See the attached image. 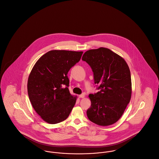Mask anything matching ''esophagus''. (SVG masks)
I'll return each mask as SVG.
<instances>
[{"instance_id":"obj_1","label":"esophagus","mask_w":159,"mask_h":159,"mask_svg":"<svg viewBox=\"0 0 159 159\" xmlns=\"http://www.w3.org/2000/svg\"><path fill=\"white\" fill-rule=\"evenodd\" d=\"M79 97L80 98H84L85 97V95L84 94H81V95L79 96Z\"/></svg>"}]
</instances>
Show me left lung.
Segmentation results:
<instances>
[{
    "instance_id": "left-lung-1",
    "label": "left lung",
    "mask_w": 159,
    "mask_h": 159,
    "mask_svg": "<svg viewBox=\"0 0 159 159\" xmlns=\"http://www.w3.org/2000/svg\"><path fill=\"white\" fill-rule=\"evenodd\" d=\"M82 60L91 67L99 90L89 95L92 104L87 117L98 125H111L121 117L131 99L129 67L122 57L103 47L87 51Z\"/></svg>"
}]
</instances>
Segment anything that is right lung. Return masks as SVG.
I'll return each instance as SVG.
<instances>
[{"mask_svg":"<svg viewBox=\"0 0 159 159\" xmlns=\"http://www.w3.org/2000/svg\"><path fill=\"white\" fill-rule=\"evenodd\" d=\"M83 52L51 50L35 64L28 78V93L32 107L46 122L66 120L76 101L71 95L67 73L77 63Z\"/></svg>","mask_w":159,"mask_h":159,"instance_id":"obj_1","label":"right lung"}]
</instances>
